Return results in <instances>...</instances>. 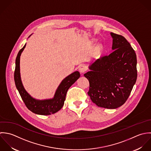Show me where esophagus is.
Returning <instances> with one entry per match:
<instances>
[{
  "mask_svg": "<svg viewBox=\"0 0 151 151\" xmlns=\"http://www.w3.org/2000/svg\"><path fill=\"white\" fill-rule=\"evenodd\" d=\"M86 70H87V67H86V66H85V65H82V66H81L80 68H79V72H80L81 73H84L85 71H86Z\"/></svg>",
  "mask_w": 151,
  "mask_h": 151,
  "instance_id": "esophagus-1",
  "label": "esophagus"
}]
</instances>
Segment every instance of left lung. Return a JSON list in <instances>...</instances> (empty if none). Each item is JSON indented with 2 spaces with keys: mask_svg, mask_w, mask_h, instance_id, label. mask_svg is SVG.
Instances as JSON below:
<instances>
[{
  "mask_svg": "<svg viewBox=\"0 0 151 151\" xmlns=\"http://www.w3.org/2000/svg\"><path fill=\"white\" fill-rule=\"evenodd\" d=\"M113 52L93 63L84 76L89 80L88 92L97 106L114 109L128 99L137 78V55L122 35L110 33Z\"/></svg>",
  "mask_w": 151,
  "mask_h": 151,
  "instance_id": "1",
  "label": "left lung"
}]
</instances>
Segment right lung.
I'll return each instance as SVG.
<instances>
[{
    "mask_svg": "<svg viewBox=\"0 0 151 151\" xmlns=\"http://www.w3.org/2000/svg\"><path fill=\"white\" fill-rule=\"evenodd\" d=\"M30 35L29 37H30ZM26 44L19 51L16 59V67L14 73V82L17 89L25 105L32 113L47 116L54 114L60 110L64 104V101L69 88L79 79L81 76L78 71L71 73L66 77L60 83L55 91L54 98L46 100H37L32 97L24 88L20 73V58L22 52L26 47Z\"/></svg>",
    "mask_w": 151,
    "mask_h": 151,
    "instance_id": "add662e5",
    "label": "right lung"
}]
</instances>
